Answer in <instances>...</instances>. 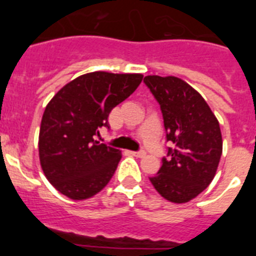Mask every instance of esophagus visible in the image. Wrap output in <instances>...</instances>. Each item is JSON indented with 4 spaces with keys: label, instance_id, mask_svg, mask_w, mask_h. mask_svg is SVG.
Returning a JSON list of instances; mask_svg holds the SVG:
<instances>
[{
    "label": "esophagus",
    "instance_id": "obj_1",
    "mask_svg": "<svg viewBox=\"0 0 256 256\" xmlns=\"http://www.w3.org/2000/svg\"><path fill=\"white\" fill-rule=\"evenodd\" d=\"M133 156H136V158H144V155H146V152H144V150H138V151H132Z\"/></svg>",
    "mask_w": 256,
    "mask_h": 256
}]
</instances>
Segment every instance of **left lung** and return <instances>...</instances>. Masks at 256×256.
I'll return each mask as SVG.
<instances>
[{
    "label": "left lung",
    "mask_w": 256,
    "mask_h": 256,
    "mask_svg": "<svg viewBox=\"0 0 256 256\" xmlns=\"http://www.w3.org/2000/svg\"><path fill=\"white\" fill-rule=\"evenodd\" d=\"M164 120L166 148L159 172L150 182L172 202H187L212 180L222 156V133L206 101L177 76H144Z\"/></svg>",
    "instance_id": "8db88e82"
}]
</instances>
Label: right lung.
<instances>
[{
  "instance_id": "add662e5",
  "label": "right lung",
  "mask_w": 256,
  "mask_h": 256,
  "mask_svg": "<svg viewBox=\"0 0 256 256\" xmlns=\"http://www.w3.org/2000/svg\"><path fill=\"white\" fill-rule=\"evenodd\" d=\"M142 74L94 72L68 83L46 106L40 130L44 176L62 195L84 200L114 176L120 150L94 140L108 118L142 82Z\"/></svg>"
}]
</instances>
